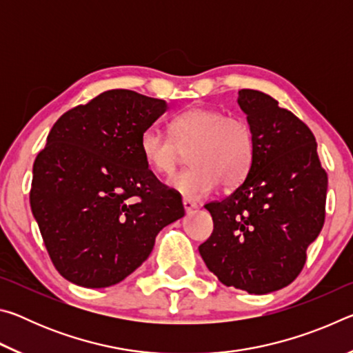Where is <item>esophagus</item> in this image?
Wrapping results in <instances>:
<instances>
[{"label": "esophagus", "mask_w": 353, "mask_h": 353, "mask_svg": "<svg viewBox=\"0 0 353 353\" xmlns=\"http://www.w3.org/2000/svg\"><path fill=\"white\" fill-rule=\"evenodd\" d=\"M182 204H183V208H185V212L187 213H191L196 208V204L193 201H190V199H183L182 201Z\"/></svg>", "instance_id": "obj_1"}]
</instances>
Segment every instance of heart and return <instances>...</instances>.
<instances>
[{
    "instance_id": "heart-1",
    "label": "heart",
    "mask_w": 353,
    "mask_h": 353,
    "mask_svg": "<svg viewBox=\"0 0 353 353\" xmlns=\"http://www.w3.org/2000/svg\"><path fill=\"white\" fill-rule=\"evenodd\" d=\"M170 137L148 128L140 135V152L146 165L171 176L188 152L191 168L170 181L171 188L191 199L205 198L218 188L244 181L255 159V134L244 118L227 117L210 107H191L168 124Z\"/></svg>"
}]
</instances>
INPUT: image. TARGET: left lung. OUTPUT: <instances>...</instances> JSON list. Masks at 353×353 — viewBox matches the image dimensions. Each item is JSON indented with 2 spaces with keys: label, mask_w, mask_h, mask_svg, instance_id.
<instances>
[{
  "label": "left lung",
  "mask_w": 353,
  "mask_h": 353,
  "mask_svg": "<svg viewBox=\"0 0 353 353\" xmlns=\"http://www.w3.org/2000/svg\"><path fill=\"white\" fill-rule=\"evenodd\" d=\"M238 104L255 134V159L244 182L205 204L210 238L199 246L221 283L266 294L301 274L307 249L324 225L327 172L312 130L270 94L243 88Z\"/></svg>",
  "instance_id": "left-lung-1"
}]
</instances>
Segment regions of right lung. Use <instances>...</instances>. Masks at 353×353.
<instances>
[{
  "label": "right lung",
  "instance_id": "obj_1",
  "mask_svg": "<svg viewBox=\"0 0 353 353\" xmlns=\"http://www.w3.org/2000/svg\"><path fill=\"white\" fill-rule=\"evenodd\" d=\"M163 99L109 90L65 112L32 168L31 210L52 265L85 288H105L145 261L155 236L185 214L181 194L154 176L140 135Z\"/></svg>",
  "mask_w": 353,
  "mask_h": 353
}]
</instances>
